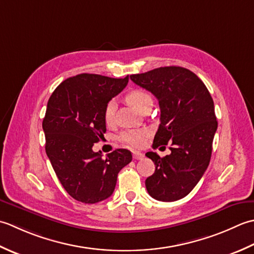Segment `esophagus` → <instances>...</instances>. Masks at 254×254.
I'll use <instances>...</instances> for the list:
<instances>
[{
  "label": "esophagus",
  "instance_id": "1",
  "mask_svg": "<svg viewBox=\"0 0 254 254\" xmlns=\"http://www.w3.org/2000/svg\"><path fill=\"white\" fill-rule=\"evenodd\" d=\"M132 157H133L134 160H141L144 157V154L141 153V152H139V151H133Z\"/></svg>",
  "mask_w": 254,
  "mask_h": 254
}]
</instances>
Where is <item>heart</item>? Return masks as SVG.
<instances>
[{
    "mask_svg": "<svg viewBox=\"0 0 254 254\" xmlns=\"http://www.w3.org/2000/svg\"><path fill=\"white\" fill-rule=\"evenodd\" d=\"M126 101L137 111L144 106L149 102H152V98L146 91L143 90H132L126 95ZM114 112H115V102L110 101L105 105L104 108V122L106 125H111L114 122ZM149 136V131L147 129H130L121 133L120 140L124 143L128 144L132 148H140L146 143L147 137Z\"/></svg>",
    "mask_w": 254,
    "mask_h": 254,
    "instance_id": "b5f03b06",
    "label": "heart"
}]
</instances>
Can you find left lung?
<instances>
[{"instance_id":"1","label":"left lung","mask_w":254,"mask_h":254,"mask_svg":"<svg viewBox=\"0 0 254 254\" xmlns=\"http://www.w3.org/2000/svg\"><path fill=\"white\" fill-rule=\"evenodd\" d=\"M130 79L159 101L161 123L153 149L171 143V153L163 158L152 151L146 153L156 165L146 180L148 193L162 201L183 198L198 183L210 161L218 125L213 98L203 81L182 66H161L132 74Z\"/></svg>"}]
</instances>
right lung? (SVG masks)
<instances>
[{"instance_id":"1","label":"right lung","mask_w":254,"mask_h":254,"mask_svg":"<svg viewBox=\"0 0 254 254\" xmlns=\"http://www.w3.org/2000/svg\"><path fill=\"white\" fill-rule=\"evenodd\" d=\"M128 80V75L114 79L82 73L64 80L49 97L43 121L46 153L64 189L81 203L110 197L118 173L132 159L127 149H117L106 158L92 149L106 131L105 105Z\"/></svg>"}]
</instances>
